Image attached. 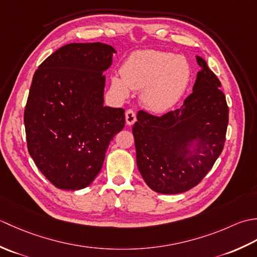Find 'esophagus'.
<instances>
[{"instance_id":"obj_1","label":"esophagus","mask_w":257,"mask_h":257,"mask_svg":"<svg viewBox=\"0 0 257 257\" xmlns=\"http://www.w3.org/2000/svg\"><path fill=\"white\" fill-rule=\"evenodd\" d=\"M136 120H137V117H136V112L132 109H128L127 111H125V123L128 125H133Z\"/></svg>"}]
</instances>
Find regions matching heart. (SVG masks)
Here are the masks:
<instances>
[{
	"label": "heart",
	"mask_w": 257,
	"mask_h": 257,
	"mask_svg": "<svg viewBox=\"0 0 257 257\" xmlns=\"http://www.w3.org/2000/svg\"><path fill=\"white\" fill-rule=\"evenodd\" d=\"M191 80V66L182 55L158 50L134 52L111 77V87L121 98L130 89L141 90L140 101L151 112L162 113L181 99Z\"/></svg>",
	"instance_id": "heart-1"
}]
</instances>
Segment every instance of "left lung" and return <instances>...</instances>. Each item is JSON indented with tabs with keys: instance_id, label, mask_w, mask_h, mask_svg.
Here are the masks:
<instances>
[{
	"instance_id": "obj_1",
	"label": "left lung",
	"mask_w": 257,
	"mask_h": 257,
	"mask_svg": "<svg viewBox=\"0 0 257 257\" xmlns=\"http://www.w3.org/2000/svg\"><path fill=\"white\" fill-rule=\"evenodd\" d=\"M195 58L200 70L183 105L161 117L139 111L133 127L138 170L158 193L177 194L195 187L224 147L225 96L206 62Z\"/></svg>"
}]
</instances>
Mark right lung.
<instances>
[{"label":"right lung","instance_id":"right-lung-1","mask_svg":"<svg viewBox=\"0 0 257 257\" xmlns=\"http://www.w3.org/2000/svg\"><path fill=\"white\" fill-rule=\"evenodd\" d=\"M116 53L102 43H72L48 56L33 76L24 112L27 148L58 189L88 187L124 127V109L103 106L102 73Z\"/></svg>","mask_w":257,"mask_h":257}]
</instances>
